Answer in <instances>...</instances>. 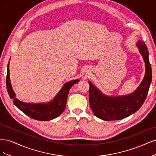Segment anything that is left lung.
Instances as JSON below:
<instances>
[{
	"instance_id": "left-lung-1",
	"label": "left lung",
	"mask_w": 156,
	"mask_h": 156,
	"mask_svg": "<svg viewBox=\"0 0 156 156\" xmlns=\"http://www.w3.org/2000/svg\"><path fill=\"white\" fill-rule=\"evenodd\" d=\"M136 46L145 63L144 79L132 94L123 96H107L89 82V103L94 115L103 120H119L133 114L143 105L152 82V68L149 62L148 50L144 42L138 41Z\"/></svg>"
}]
</instances>
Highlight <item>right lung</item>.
<instances>
[{"instance_id":"right-lung-1","label":"right lung","mask_w":156,"mask_h":156,"mask_svg":"<svg viewBox=\"0 0 156 156\" xmlns=\"http://www.w3.org/2000/svg\"><path fill=\"white\" fill-rule=\"evenodd\" d=\"M10 62V61H9ZM79 81V79L67 82L64 84L60 92L51 101L46 103H25L16 98V94L13 92L10 79L9 63L7 67L6 88L8 93L13 102L19 109L25 113L31 119L40 121H48L60 116L64 112L66 105L67 98L70 88Z\"/></svg>"}]
</instances>
